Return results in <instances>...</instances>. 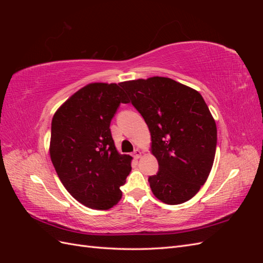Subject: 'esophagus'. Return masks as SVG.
<instances>
[{
  "mask_svg": "<svg viewBox=\"0 0 263 263\" xmlns=\"http://www.w3.org/2000/svg\"><path fill=\"white\" fill-rule=\"evenodd\" d=\"M141 155H142V151L139 150V149H136L134 151V158L135 159H139L141 157Z\"/></svg>",
  "mask_w": 263,
  "mask_h": 263,
  "instance_id": "34e87169",
  "label": "esophagus"
}]
</instances>
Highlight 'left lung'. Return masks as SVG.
<instances>
[{
  "instance_id": "left-lung-1",
  "label": "left lung",
  "mask_w": 263,
  "mask_h": 263,
  "mask_svg": "<svg viewBox=\"0 0 263 263\" xmlns=\"http://www.w3.org/2000/svg\"><path fill=\"white\" fill-rule=\"evenodd\" d=\"M121 86L151 135V154L159 164L148 179L154 195L169 205L191 200L210 176L217 144L216 123L202 95L164 77Z\"/></svg>"
}]
</instances>
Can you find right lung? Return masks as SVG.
I'll list each match as a JSON object with an SVG mask.
<instances>
[{"label": "right lung", "instance_id": "add662e5", "mask_svg": "<svg viewBox=\"0 0 263 263\" xmlns=\"http://www.w3.org/2000/svg\"><path fill=\"white\" fill-rule=\"evenodd\" d=\"M121 83H90L54 113L49 153L61 183L78 202L109 210L122 198L119 186L132 170V157L117 151L110 121L129 103Z\"/></svg>", "mask_w": 263, "mask_h": 263}]
</instances>
